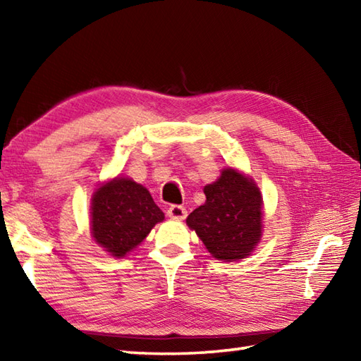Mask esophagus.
Returning a JSON list of instances; mask_svg holds the SVG:
<instances>
[{
	"label": "esophagus",
	"mask_w": 361,
	"mask_h": 361,
	"mask_svg": "<svg viewBox=\"0 0 361 361\" xmlns=\"http://www.w3.org/2000/svg\"><path fill=\"white\" fill-rule=\"evenodd\" d=\"M167 214H169V217L176 219V220H183V219H186L188 211H186L185 206H181V204H172L171 208L167 209Z\"/></svg>",
	"instance_id": "1"
}]
</instances>
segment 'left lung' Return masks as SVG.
I'll use <instances>...</instances> for the list:
<instances>
[{
    "label": "left lung",
    "instance_id": "8db88e82",
    "mask_svg": "<svg viewBox=\"0 0 361 361\" xmlns=\"http://www.w3.org/2000/svg\"><path fill=\"white\" fill-rule=\"evenodd\" d=\"M206 203L186 221L204 247L219 260L247 257L262 235V197L251 180L225 169L212 185L204 186Z\"/></svg>",
    "mask_w": 361,
    "mask_h": 361
}]
</instances>
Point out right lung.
Here are the masks:
<instances>
[{"label":"right lung","instance_id":"obj_1","mask_svg":"<svg viewBox=\"0 0 361 361\" xmlns=\"http://www.w3.org/2000/svg\"><path fill=\"white\" fill-rule=\"evenodd\" d=\"M163 220L164 214L149 190L133 180H113L99 188L93 197L91 233L113 257H124Z\"/></svg>","mask_w":361,"mask_h":361}]
</instances>
